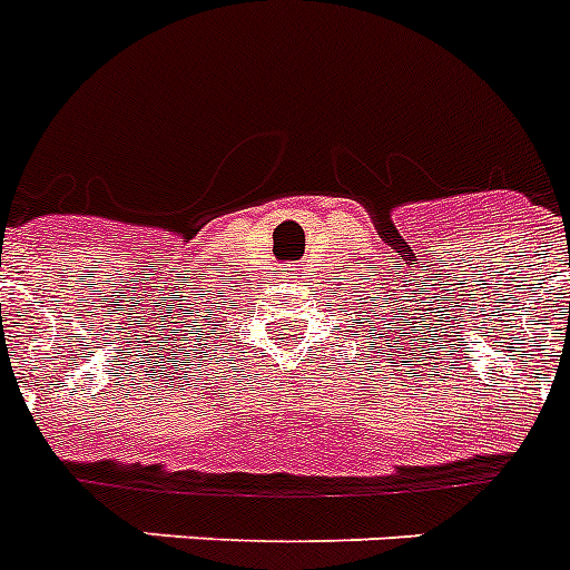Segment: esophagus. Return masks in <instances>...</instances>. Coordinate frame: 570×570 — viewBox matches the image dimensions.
<instances>
[{"label": "esophagus", "instance_id": "1", "mask_svg": "<svg viewBox=\"0 0 570 570\" xmlns=\"http://www.w3.org/2000/svg\"><path fill=\"white\" fill-rule=\"evenodd\" d=\"M303 276H305V267H299V265L285 267V279H303Z\"/></svg>", "mask_w": 570, "mask_h": 570}]
</instances>
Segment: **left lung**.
Wrapping results in <instances>:
<instances>
[{"instance_id":"8db88e82","label":"left lung","mask_w":570,"mask_h":570,"mask_svg":"<svg viewBox=\"0 0 570 570\" xmlns=\"http://www.w3.org/2000/svg\"><path fill=\"white\" fill-rule=\"evenodd\" d=\"M392 325V323H389ZM374 332H377V328H374ZM392 343H397V340H392ZM372 348H374V343H372ZM392 348H395V345H392ZM377 354H381V348H377ZM397 357H401V354H397Z\"/></svg>"}]
</instances>
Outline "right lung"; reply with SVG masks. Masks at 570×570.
I'll return each instance as SVG.
<instances>
[{
    "label": "right lung",
    "mask_w": 570,
    "mask_h": 570,
    "mask_svg": "<svg viewBox=\"0 0 570 570\" xmlns=\"http://www.w3.org/2000/svg\"><path fill=\"white\" fill-rule=\"evenodd\" d=\"M213 320H222V317H218V314H213ZM222 323H227V320H222ZM225 334H227V328H225ZM196 345H198V343H196ZM202 348H207V343H204ZM213 352H216V348H213ZM198 354H204V352H198Z\"/></svg>",
    "instance_id": "1"
}]
</instances>
